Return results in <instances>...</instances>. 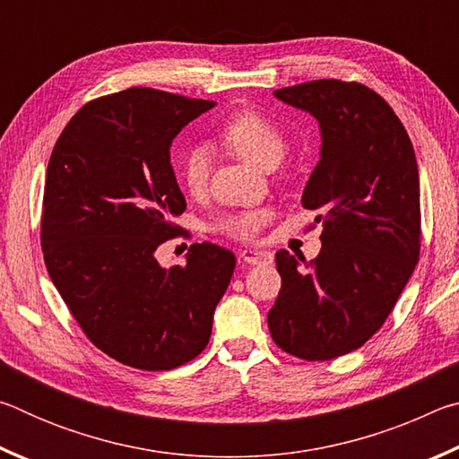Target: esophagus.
<instances>
[{
	"instance_id": "34e87169",
	"label": "esophagus",
	"mask_w": 459,
	"mask_h": 459,
	"mask_svg": "<svg viewBox=\"0 0 459 459\" xmlns=\"http://www.w3.org/2000/svg\"><path fill=\"white\" fill-rule=\"evenodd\" d=\"M240 259L248 263V265H261V263L273 261V255L263 251V248H245V251H240Z\"/></svg>"
}]
</instances>
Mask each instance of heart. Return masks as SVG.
Instances as JSON below:
<instances>
[{"mask_svg": "<svg viewBox=\"0 0 459 459\" xmlns=\"http://www.w3.org/2000/svg\"><path fill=\"white\" fill-rule=\"evenodd\" d=\"M224 147L235 152L238 158L261 169H273L287 153V137L277 123L257 111H240L230 117L219 131ZM211 174V150L206 145H192L180 160V178L190 194H200L206 188ZM267 222L263 208H243L224 212L214 221L212 230L237 240H251Z\"/></svg>", "mask_w": 459, "mask_h": 459, "instance_id": "obj_1", "label": "heart"}]
</instances>
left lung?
Here are the masks:
<instances>
[{
	"label": "left lung",
	"instance_id": "8db88e82",
	"mask_svg": "<svg viewBox=\"0 0 459 459\" xmlns=\"http://www.w3.org/2000/svg\"><path fill=\"white\" fill-rule=\"evenodd\" d=\"M275 97L320 123V161L301 206L317 211L324 230L314 261L275 253L281 290L267 324L287 354L332 360L375 336L417 265V160L391 105L360 82L309 81Z\"/></svg>",
	"mask_w": 459,
	"mask_h": 459
}]
</instances>
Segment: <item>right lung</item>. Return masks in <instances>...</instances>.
I'll return each mask as SVG.
<instances>
[{
  "mask_svg": "<svg viewBox=\"0 0 459 459\" xmlns=\"http://www.w3.org/2000/svg\"><path fill=\"white\" fill-rule=\"evenodd\" d=\"M214 100L134 87L82 105L46 169L44 263L76 324L127 367L172 370L204 351L235 255L196 243L164 269L155 248L174 238L186 198L169 145Z\"/></svg>",
  "mask_w": 459,
  "mask_h": 459,
  "instance_id": "right-lung-1",
  "label": "right lung"
}]
</instances>
